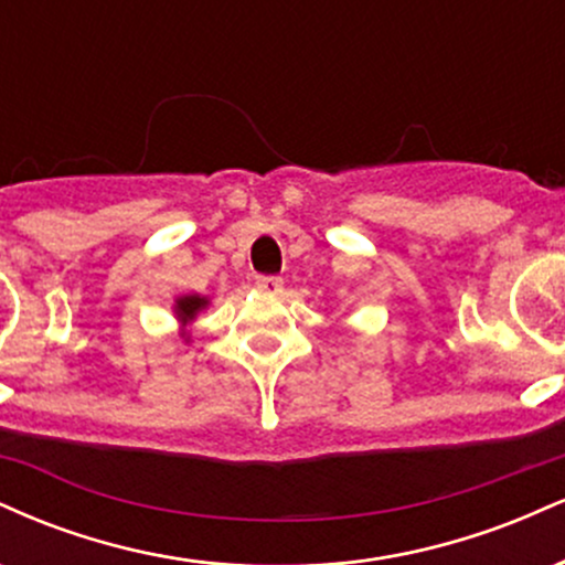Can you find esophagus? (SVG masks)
Segmentation results:
<instances>
[{"mask_svg":"<svg viewBox=\"0 0 565 565\" xmlns=\"http://www.w3.org/2000/svg\"><path fill=\"white\" fill-rule=\"evenodd\" d=\"M257 289L265 291V295H278L284 289V281L278 276H257L255 278Z\"/></svg>","mask_w":565,"mask_h":565,"instance_id":"esophagus-1","label":"esophagus"}]
</instances>
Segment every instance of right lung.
I'll use <instances>...</instances> for the list:
<instances>
[{
  "label": "right lung",
  "instance_id": "right-lung-1",
  "mask_svg": "<svg viewBox=\"0 0 565 565\" xmlns=\"http://www.w3.org/2000/svg\"><path fill=\"white\" fill-rule=\"evenodd\" d=\"M204 305H206L204 297H196V295H193V297H180V300H178V316L183 321L193 319V316H196L199 310L204 308Z\"/></svg>",
  "mask_w": 565,
  "mask_h": 565
}]
</instances>
